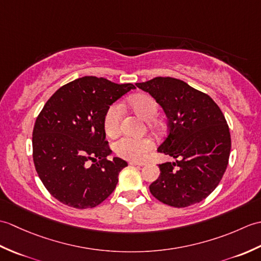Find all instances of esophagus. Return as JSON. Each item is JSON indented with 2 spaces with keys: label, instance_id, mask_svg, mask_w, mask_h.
Wrapping results in <instances>:
<instances>
[{
  "label": "esophagus",
  "instance_id": "obj_1",
  "mask_svg": "<svg viewBox=\"0 0 261 261\" xmlns=\"http://www.w3.org/2000/svg\"><path fill=\"white\" fill-rule=\"evenodd\" d=\"M129 165H131V166H143L145 164H143V163H137V162H130Z\"/></svg>",
  "mask_w": 261,
  "mask_h": 261
}]
</instances>
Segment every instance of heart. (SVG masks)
<instances>
[{
    "instance_id": "obj_1",
    "label": "heart",
    "mask_w": 261,
    "mask_h": 261,
    "mask_svg": "<svg viewBox=\"0 0 261 261\" xmlns=\"http://www.w3.org/2000/svg\"><path fill=\"white\" fill-rule=\"evenodd\" d=\"M130 107L135 112L140 115L142 119L148 121L150 126L154 125V118L159 111V104L157 99L149 94H139L130 99ZM122 110L121 104H111L105 111L103 118L104 130L109 136L118 134L121 126ZM154 147L153 141L150 138H134L129 136L121 137L120 139L113 143V150L119 157L131 160V162H139L146 154L152 150Z\"/></svg>"
}]
</instances>
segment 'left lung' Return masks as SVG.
I'll return each mask as SVG.
<instances>
[{"label":"left lung","instance_id":"8db88e82","mask_svg":"<svg viewBox=\"0 0 261 261\" xmlns=\"http://www.w3.org/2000/svg\"><path fill=\"white\" fill-rule=\"evenodd\" d=\"M157 99L168 116V135L159 152L177 158L159 164L160 176L149 186L158 201L187 207L206 198L228 167L231 136L222 113L207 94L173 77L136 84Z\"/></svg>","mask_w":261,"mask_h":261}]
</instances>
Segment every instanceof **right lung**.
<instances>
[{
  "label": "right lung",
  "mask_w": 261,
  "mask_h": 261,
  "mask_svg": "<svg viewBox=\"0 0 261 261\" xmlns=\"http://www.w3.org/2000/svg\"><path fill=\"white\" fill-rule=\"evenodd\" d=\"M132 88L129 83L84 76L60 87L42 108L33 126L32 157L42 184L59 202L92 208L115 190L127 164L108 159L112 150L103 118L110 105Z\"/></svg>",
  "instance_id": "right-lung-1"
}]
</instances>
